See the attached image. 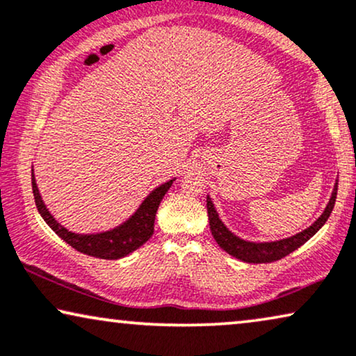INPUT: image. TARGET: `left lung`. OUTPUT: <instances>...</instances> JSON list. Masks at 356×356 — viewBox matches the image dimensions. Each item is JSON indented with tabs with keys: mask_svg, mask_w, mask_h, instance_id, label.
Returning a JSON list of instances; mask_svg holds the SVG:
<instances>
[{
	"mask_svg": "<svg viewBox=\"0 0 356 356\" xmlns=\"http://www.w3.org/2000/svg\"><path fill=\"white\" fill-rule=\"evenodd\" d=\"M337 186L339 181L335 182L332 197H330L329 203H327L325 210L317 220L312 222L309 227H306L305 231L298 233L288 239L275 241V243H249V241L239 239L238 236L231 233L227 227L222 225V221L218 216V213L213 207L210 197H207V210H208V220H210V229L211 234L218 245L233 257L243 260L248 264H268L275 262V260H280L286 257L288 254H291L293 250L301 248L306 241H309L317 231L324 226V222L329 220L330 213L334 210L335 198H337Z\"/></svg>",
	"mask_w": 356,
	"mask_h": 356,
	"instance_id": "obj_1",
	"label": "left lung"
}]
</instances>
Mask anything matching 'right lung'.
Instances as JSON below:
<instances>
[{
  "mask_svg": "<svg viewBox=\"0 0 356 356\" xmlns=\"http://www.w3.org/2000/svg\"><path fill=\"white\" fill-rule=\"evenodd\" d=\"M172 182L174 179L154 188L145 198V202L141 203L130 220H127L123 225L115 227V229L99 234H76L61 226L47 210L45 203L39 193V188H37L34 174H32V192H34L37 210H39L42 218L66 244H70L71 248L79 250V252L92 255V257L117 260L141 248L153 236L156 211H158L159 203L165 195V192L169 191V187L172 186Z\"/></svg>",
  "mask_w": 356,
  "mask_h": 356,
  "instance_id": "right-lung-1",
  "label": "right lung"
}]
</instances>
